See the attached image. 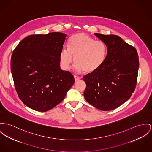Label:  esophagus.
<instances>
[{"label":"esophagus","mask_w":152,"mask_h":152,"mask_svg":"<svg viewBox=\"0 0 152 152\" xmlns=\"http://www.w3.org/2000/svg\"><path fill=\"white\" fill-rule=\"evenodd\" d=\"M74 77H75V80L76 82V81H78L79 80H80L82 78L80 77H79L77 76H74Z\"/></svg>","instance_id":"esophagus-1"}]
</instances>
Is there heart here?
Returning a JSON list of instances; mask_svg holds the SVG:
<instances>
[{
  "mask_svg": "<svg viewBox=\"0 0 152 152\" xmlns=\"http://www.w3.org/2000/svg\"><path fill=\"white\" fill-rule=\"evenodd\" d=\"M107 48L102 40H95L84 33L74 35L70 39L69 48H63L59 54V62L62 68L69 69L73 61L75 69L78 72L84 70L93 73L105 62Z\"/></svg>",
  "mask_w": 152,
  "mask_h": 152,
  "instance_id": "b5f03b06",
  "label": "heart"
}]
</instances>
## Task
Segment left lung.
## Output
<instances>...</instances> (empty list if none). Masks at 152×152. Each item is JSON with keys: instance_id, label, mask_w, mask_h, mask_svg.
<instances>
[{"instance_id": "obj_1", "label": "left lung", "mask_w": 152, "mask_h": 152, "mask_svg": "<svg viewBox=\"0 0 152 152\" xmlns=\"http://www.w3.org/2000/svg\"><path fill=\"white\" fill-rule=\"evenodd\" d=\"M94 35L106 44L107 55L98 70L83 77L86 83L84 96L96 108L111 110L127 101L135 89L138 55L135 47L117 35Z\"/></svg>"}]
</instances>
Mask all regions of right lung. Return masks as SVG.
<instances>
[{"label": "right lung", "instance_id": "add662e5", "mask_svg": "<svg viewBox=\"0 0 152 152\" xmlns=\"http://www.w3.org/2000/svg\"><path fill=\"white\" fill-rule=\"evenodd\" d=\"M66 35L51 32L25 37L14 50L11 70L19 98L28 107L46 112L61 102L75 83L59 67Z\"/></svg>", "mask_w": 152, "mask_h": 152}]
</instances>
